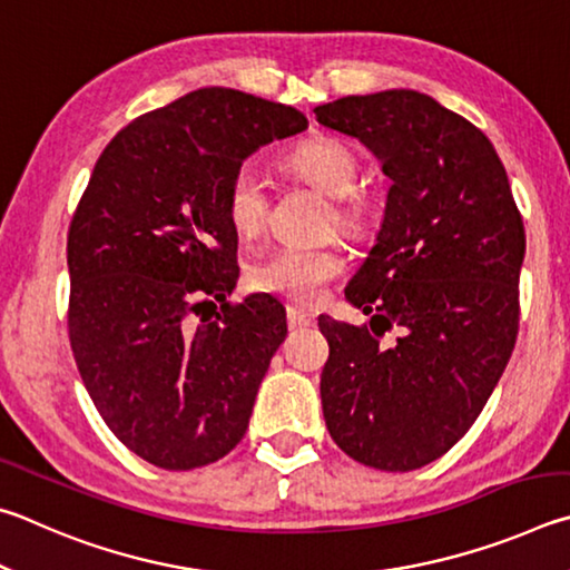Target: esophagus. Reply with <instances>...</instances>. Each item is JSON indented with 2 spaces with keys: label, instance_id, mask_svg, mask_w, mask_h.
I'll return each instance as SVG.
<instances>
[{
  "label": "esophagus",
  "instance_id": "1",
  "mask_svg": "<svg viewBox=\"0 0 570 570\" xmlns=\"http://www.w3.org/2000/svg\"><path fill=\"white\" fill-rule=\"evenodd\" d=\"M315 323V315L303 311V307L297 305H287V325L291 327H307Z\"/></svg>",
  "mask_w": 570,
  "mask_h": 570
}]
</instances>
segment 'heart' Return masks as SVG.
Segmentation results:
<instances>
[{
    "instance_id": "heart-1",
    "label": "heart",
    "mask_w": 570,
    "mask_h": 570,
    "mask_svg": "<svg viewBox=\"0 0 570 570\" xmlns=\"http://www.w3.org/2000/svg\"><path fill=\"white\" fill-rule=\"evenodd\" d=\"M285 165L305 183L333 197V225L347 235H361L367 225V205L357 193L361 165L341 139L315 137L297 145ZM225 215L239 237H255L267 219L265 183L253 167H237L225 189ZM345 269L335 247H277L247 267L245 279L257 293L291 297L313 305L323 297L325 285Z\"/></svg>"
}]
</instances>
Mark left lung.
<instances>
[{"label":"left lung","instance_id":"left-lung-1","mask_svg":"<svg viewBox=\"0 0 570 570\" xmlns=\"http://www.w3.org/2000/svg\"><path fill=\"white\" fill-rule=\"evenodd\" d=\"M393 179L383 227L345 297L367 325L321 317L325 425L353 461L405 473L461 441L518 335L525 229L501 157L465 117L413 89L315 107ZM397 324L402 337H380Z\"/></svg>","mask_w":570,"mask_h":570}]
</instances>
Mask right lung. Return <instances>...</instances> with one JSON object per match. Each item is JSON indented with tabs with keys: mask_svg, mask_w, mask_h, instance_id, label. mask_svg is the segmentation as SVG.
Returning a JSON list of instances; mask_svg holds the SVG:
<instances>
[{
	"mask_svg": "<svg viewBox=\"0 0 570 570\" xmlns=\"http://www.w3.org/2000/svg\"><path fill=\"white\" fill-rule=\"evenodd\" d=\"M305 127L293 107L195 89L119 129L79 197L69 345L102 421L147 463L193 471L243 441L287 325L275 297L227 301L239 267L225 189L247 155Z\"/></svg>",
	"mask_w": 570,
	"mask_h": 570,
	"instance_id": "obj_1",
	"label": "right lung"
}]
</instances>
